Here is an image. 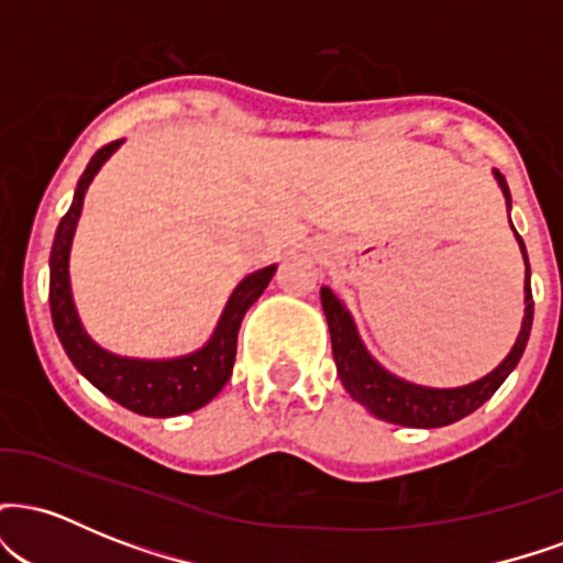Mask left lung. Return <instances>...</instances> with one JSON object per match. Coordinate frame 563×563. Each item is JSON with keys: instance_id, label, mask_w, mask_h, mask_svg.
I'll return each mask as SVG.
<instances>
[{"instance_id": "1", "label": "left lung", "mask_w": 563, "mask_h": 563, "mask_svg": "<svg viewBox=\"0 0 563 563\" xmlns=\"http://www.w3.org/2000/svg\"><path fill=\"white\" fill-rule=\"evenodd\" d=\"M124 140L111 142L100 147L92 161L84 169L79 185H76L74 203L60 219L53 241V254H49V312H53V325L68 360L76 371L81 373L95 389H100L113 402L126 410L140 412L147 418H172L192 412L198 407L209 405L211 399L228 384L232 363H235L238 328L245 309L262 294L260 283L269 269L243 277L235 290L224 303L222 314L214 333L209 335L203 346L196 352L179 354V357L145 360V357H124L102 349L92 335L87 333L84 322L76 312L74 290H70V243H74L76 224H79L84 196L92 185L95 174L102 169L108 158L113 156Z\"/></svg>"}]
</instances>
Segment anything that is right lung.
<instances>
[{"label":"right lung","instance_id":"add662e5","mask_svg":"<svg viewBox=\"0 0 563 563\" xmlns=\"http://www.w3.org/2000/svg\"><path fill=\"white\" fill-rule=\"evenodd\" d=\"M503 196H506V206L510 211V192L506 179L497 177ZM514 228V224H510ZM516 232V228H514ZM516 241H519L521 254H525L527 264V280H525V320H521V331L516 335V344L508 352V357L495 367L493 373L474 380L468 386H457V389H429V386L410 384L391 376L386 367H380L373 354L367 352V346L360 339L357 325H354L349 309L335 299L333 294H328V299H322V309H325L328 328H331V341H333V357L335 367H339L341 384L346 386V391L352 394L357 402H363L373 416L384 418L389 423L410 426V429H437V426H450L461 418L471 416L476 407L487 402L493 394L500 389V384L510 376L516 365H519L521 354L529 341V331H532V318H534V301H532V283H529V260L525 241L516 232Z\"/></svg>","mask_w":563,"mask_h":563}]
</instances>
